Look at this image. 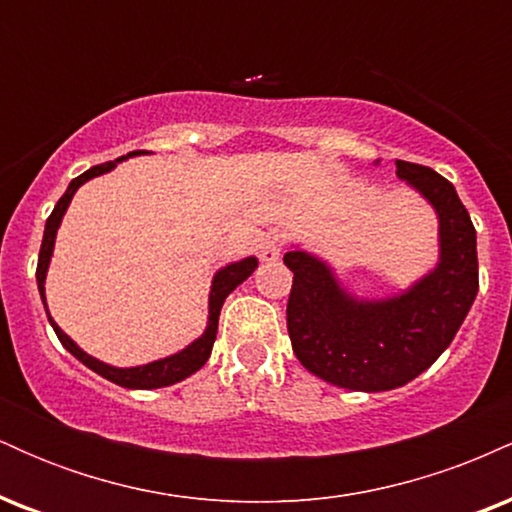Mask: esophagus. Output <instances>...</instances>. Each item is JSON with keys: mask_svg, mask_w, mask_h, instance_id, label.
Segmentation results:
<instances>
[{"mask_svg": "<svg viewBox=\"0 0 512 512\" xmlns=\"http://www.w3.org/2000/svg\"><path fill=\"white\" fill-rule=\"evenodd\" d=\"M281 248H284V240H281L279 233H269V236H264L260 243V260L276 262L281 257Z\"/></svg>", "mask_w": 512, "mask_h": 512, "instance_id": "34e87169", "label": "esophagus"}]
</instances>
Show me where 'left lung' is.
Returning <instances> with one entry per match:
<instances>
[{
  "label": "left lung",
  "instance_id": "1",
  "mask_svg": "<svg viewBox=\"0 0 512 512\" xmlns=\"http://www.w3.org/2000/svg\"><path fill=\"white\" fill-rule=\"evenodd\" d=\"M397 178L438 216V262L409 289L358 298L322 257L291 248L286 327L293 354L325 383L356 392L407 385L448 349L479 291L477 231L452 182L426 166L395 161Z\"/></svg>",
  "mask_w": 512,
  "mask_h": 512
}]
</instances>
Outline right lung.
I'll list each match as a JSON object with an SVG mask.
<instances>
[{
    "instance_id": "obj_1",
    "label": "right lung",
    "mask_w": 512,
    "mask_h": 512,
    "mask_svg": "<svg viewBox=\"0 0 512 512\" xmlns=\"http://www.w3.org/2000/svg\"><path fill=\"white\" fill-rule=\"evenodd\" d=\"M139 154H142V151H132V154H127V158L139 156ZM120 161H125V156L117 158V161H108V163H101V166L88 168L86 173H81L79 178H74L72 182H69L67 192H64V195L60 197V202L55 204L50 219L45 221L43 245H40L35 279H38V291H40V298H43L45 313H48L52 330H55L57 339H60L62 346L69 351V354H72L74 358H79L86 368H91L93 373L103 375V378L110 380V383L127 387V390H156V387H168V385L180 383V380L190 378L192 373H197V370L209 361L211 346H214V339H216V330H219L221 305L228 298V293H231L233 289H238V286L243 284V281L248 279L252 272H255L257 257H245V260L231 262L214 274V279H211V289H209L207 330L202 332V337H197L195 342L187 344L185 349L178 351V354H170L166 358H158V361L144 363V366H132V368L110 366V363H103V361H98V358H93L91 354H86V351L81 349V346L76 344L69 334H64L62 327L52 320V315L48 310V301H45V276H48L52 250H55L57 228H60L64 214H67V209H69V204H72V197L76 195V190H79V187L91 178H98V175L110 173V170H113Z\"/></svg>"
}]
</instances>
